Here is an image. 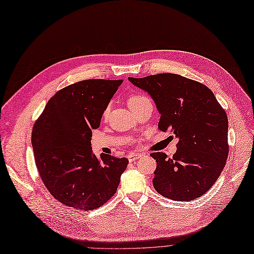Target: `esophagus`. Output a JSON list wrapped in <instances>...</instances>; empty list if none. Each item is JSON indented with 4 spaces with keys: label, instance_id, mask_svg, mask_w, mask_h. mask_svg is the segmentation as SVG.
<instances>
[{
    "label": "esophagus",
    "instance_id": "esophagus-1",
    "mask_svg": "<svg viewBox=\"0 0 254 254\" xmlns=\"http://www.w3.org/2000/svg\"><path fill=\"white\" fill-rule=\"evenodd\" d=\"M142 156L141 154H138V153H129V154H127V159L129 160V161H135V160H137L138 158H140Z\"/></svg>",
    "mask_w": 254,
    "mask_h": 254
}]
</instances>
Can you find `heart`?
I'll list each match as a JSON object with an SVG mask.
<instances>
[{
	"label": "heart",
	"instance_id": "heart-1",
	"mask_svg": "<svg viewBox=\"0 0 254 254\" xmlns=\"http://www.w3.org/2000/svg\"><path fill=\"white\" fill-rule=\"evenodd\" d=\"M145 99H148V98H145V97H143V96H132V97L128 98L127 103H128L129 108H130V106H133V105H135V104H138L139 102H141V101H143V100H145ZM109 113H110V108H106L105 111H104V113H103V116L106 117V116L109 115Z\"/></svg>",
	"mask_w": 254,
	"mask_h": 254
}]
</instances>
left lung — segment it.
Instances as JSON below:
<instances>
[{
	"label": "left lung",
	"mask_w": 254,
	"mask_h": 254,
	"mask_svg": "<svg viewBox=\"0 0 254 254\" xmlns=\"http://www.w3.org/2000/svg\"><path fill=\"white\" fill-rule=\"evenodd\" d=\"M128 81L146 92L160 114L158 127L178 139L172 158L152 153L155 190L167 198L189 201L211 189L228 157V117L211 89L175 73Z\"/></svg>",
	"instance_id": "left-lung-1"
}]
</instances>
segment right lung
<instances>
[{
  "label": "right lung",
  "instance_id": "obj_1",
  "mask_svg": "<svg viewBox=\"0 0 254 254\" xmlns=\"http://www.w3.org/2000/svg\"><path fill=\"white\" fill-rule=\"evenodd\" d=\"M122 80L80 81L57 92L32 128L31 145L41 179L63 204L80 210L101 207L116 193L127 158L97 157L92 130Z\"/></svg>",
  "mask_w": 254,
  "mask_h": 254
}]
</instances>
